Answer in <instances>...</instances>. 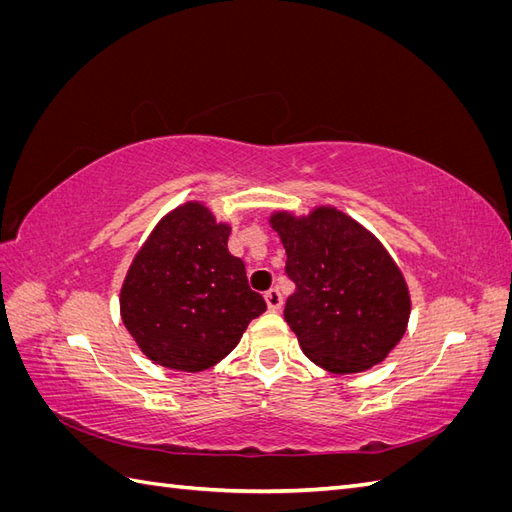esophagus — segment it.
I'll use <instances>...</instances> for the list:
<instances>
[{"label": "esophagus", "instance_id": "obj_1", "mask_svg": "<svg viewBox=\"0 0 512 512\" xmlns=\"http://www.w3.org/2000/svg\"><path fill=\"white\" fill-rule=\"evenodd\" d=\"M265 301H267L271 312H280L282 303H284V297H282V292L277 290V288H269V290L265 292Z\"/></svg>", "mask_w": 512, "mask_h": 512}]
</instances>
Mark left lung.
<instances>
[{
	"mask_svg": "<svg viewBox=\"0 0 512 512\" xmlns=\"http://www.w3.org/2000/svg\"><path fill=\"white\" fill-rule=\"evenodd\" d=\"M286 250L294 292L284 318L301 350L331 374H359L382 363L404 337L410 292L384 245L344 211L269 218Z\"/></svg>",
	"mask_w": 512,
	"mask_h": 512,
	"instance_id": "8db88e82",
	"label": "left lung"
}]
</instances>
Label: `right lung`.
<instances>
[{"instance_id": "obj_1", "label": "right lung", "mask_w": 512, "mask_h": 512, "mask_svg": "<svg viewBox=\"0 0 512 512\" xmlns=\"http://www.w3.org/2000/svg\"><path fill=\"white\" fill-rule=\"evenodd\" d=\"M230 226L198 200L166 213L134 256L119 294L121 320L147 359L203 371L232 352L267 309L228 252Z\"/></svg>"}]
</instances>
